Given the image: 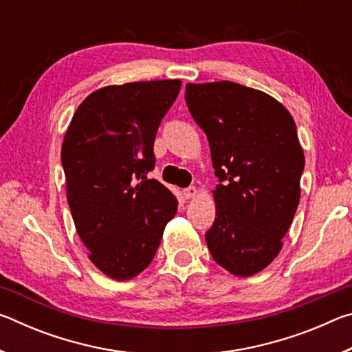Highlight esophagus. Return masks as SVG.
I'll return each mask as SVG.
<instances>
[{
  "mask_svg": "<svg viewBox=\"0 0 352 352\" xmlns=\"http://www.w3.org/2000/svg\"><path fill=\"white\" fill-rule=\"evenodd\" d=\"M195 195H197V189H195L194 186H189L186 189H183V197L189 200V199H194Z\"/></svg>",
  "mask_w": 352,
  "mask_h": 352,
  "instance_id": "obj_1",
  "label": "esophagus"
}]
</instances>
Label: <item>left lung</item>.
Listing matches in <instances>:
<instances>
[{"label": "left lung", "mask_w": 352, "mask_h": 352, "mask_svg": "<svg viewBox=\"0 0 352 352\" xmlns=\"http://www.w3.org/2000/svg\"><path fill=\"white\" fill-rule=\"evenodd\" d=\"M184 99L219 178L206 245L225 270L252 276L278 256L300 204L305 153L295 121L269 94L228 80L188 83Z\"/></svg>", "instance_id": "8db88e82"}]
</instances>
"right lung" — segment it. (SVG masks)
<instances>
[{
	"label": "right lung",
	"instance_id": "add662e5",
	"mask_svg": "<svg viewBox=\"0 0 352 352\" xmlns=\"http://www.w3.org/2000/svg\"><path fill=\"white\" fill-rule=\"evenodd\" d=\"M180 80L132 82L91 93L76 110L62 144L67 199L88 258L126 281L147 269L178 201L147 174L162 119Z\"/></svg>",
	"mask_w": 352,
	"mask_h": 352
}]
</instances>
